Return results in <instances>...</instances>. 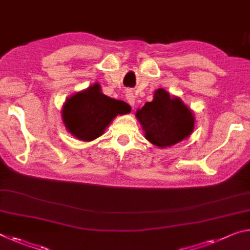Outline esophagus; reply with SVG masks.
Instances as JSON below:
<instances>
[{
	"label": "esophagus",
	"instance_id": "esophagus-1",
	"mask_svg": "<svg viewBox=\"0 0 250 250\" xmlns=\"http://www.w3.org/2000/svg\"><path fill=\"white\" fill-rule=\"evenodd\" d=\"M125 99L130 105H134V102H136V97H134L132 91H126Z\"/></svg>",
	"mask_w": 250,
	"mask_h": 250
}]
</instances>
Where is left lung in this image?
<instances>
[{
	"label": "left lung",
	"mask_w": 250,
	"mask_h": 250,
	"mask_svg": "<svg viewBox=\"0 0 250 250\" xmlns=\"http://www.w3.org/2000/svg\"><path fill=\"white\" fill-rule=\"evenodd\" d=\"M136 117L146 132V139L152 145L167 148L188 138L195 128L191 110L180 98L170 97L164 89L154 91L153 100L146 102Z\"/></svg>",
	"instance_id": "obj_1"
}]
</instances>
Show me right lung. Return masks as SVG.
Here are the masks:
<instances>
[{"instance_id":"right-lung-1","label":"right lung","mask_w":250,"mask_h":250,"mask_svg":"<svg viewBox=\"0 0 250 250\" xmlns=\"http://www.w3.org/2000/svg\"><path fill=\"white\" fill-rule=\"evenodd\" d=\"M131 108L125 101L106 97L100 84L73 94L62 108L63 124L68 131L82 141H91L104 134L106 126L118 114H125Z\"/></svg>"}]
</instances>
